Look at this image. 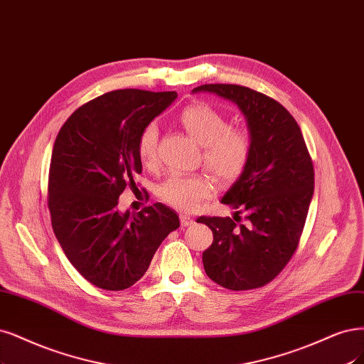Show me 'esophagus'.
I'll list each match as a JSON object with an SVG mask.
<instances>
[{
	"label": "esophagus",
	"mask_w": 364,
	"mask_h": 364,
	"mask_svg": "<svg viewBox=\"0 0 364 364\" xmlns=\"http://www.w3.org/2000/svg\"><path fill=\"white\" fill-rule=\"evenodd\" d=\"M193 223H194L193 217L186 215V214H181V224H182V228H188V225H191Z\"/></svg>",
	"instance_id": "esophagus-1"
}]
</instances>
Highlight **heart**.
Returning a JSON list of instances; mask_svg holds the SVG:
<instances>
[{
  "label": "heart",
  "mask_w": 364,
  "mask_h": 364,
  "mask_svg": "<svg viewBox=\"0 0 364 364\" xmlns=\"http://www.w3.org/2000/svg\"><path fill=\"white\" fill-rule=\"evenodd\" d=\"M185 131L203 146L205 166L224 182L236 179L244 171L252 155V139L245 129L229 127L224 114L208 104L188 105L179 116ZM136 152L146 167L158 161V127L147 123L136 141ZM215 190V182L206 173L171 174L158 188L162 202L181 209L193 210Z\"/></svg>",
  "instance_id": "1"
}]
</instances>
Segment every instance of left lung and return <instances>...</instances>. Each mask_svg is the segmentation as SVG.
I'll return each instance as SVG.
<instances>
[{
    "label": "left lung",
    "mask_w": 364,
    "mask_h": 364,
    "mask_svg": "<svg viewBox=\"0 0 364 364\" xmlns=\"http://www.w3.org/2000/svg\"><path fill=\"white\" fill-rule=\"evenodd\" d=\"M193 92L229 99L247 119L252 155L221 198L235 215L197 223L214 233L202 257L208 277L230 291L256 289L277 277L295 253L315 186L313 162L298 123L272 97L236 84H205Z\"/></svg>",
    "instance_id": "obj_1"
}]
</instances>
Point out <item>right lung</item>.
Instances as JSON below:
<instances>
[{"label": "right lung", "mask_w": 364, "mask_h": 364, "mask_svg": "<svg viewBox=\"0 0 364 364\" xmlns=\"http://www.w3.org/2000/svg\"><path fill=\"white\" fill-rule=\"evenodd\" d=\"M176 92L114 90L80 107L63 124L53 149L48 208L69 262L105 291H123L147 271L161 242L179 228L162 203L120 212L119 197L143 171L136 141Z\"/></svg>", "instance_id": "1"}]
</instances>
